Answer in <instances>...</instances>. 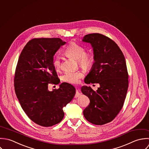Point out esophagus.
I'll list each match as a JSON object with an SVG mask.
<instances>
[{"label":"esophagus","instance_id":"1","mask_svg":"<svg viewBox=\"0 0 149 149\" xmlns=\"http://www.w3.org/2000/svg\"><path fill=\"white\" fill-rule=\"evenodd\" d=\"M81 95V93L79 92L78 90H77V92H76V94L75 95V98H77L78 97H79Z\"/></svg>","mask_w":149,"mask_h":149}]
</instances>
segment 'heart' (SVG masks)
<instances>
[{"mask_svg":"<svg viewBox=\"0 0 149 149\" xmlns=\"http://www.w3.org/2000/svg\"><path fill=\"white\" fill-rule=\"evenodd\" d=\"M64 53L66 55L78 60L79 65L84 68H88L92 65L94 61L93 55L90 53H86V49L82 45L71 42L65 48ZM53 66L56 71L61 68V58L56 56L52 61ZM84 73L81 71H67L62 76L63 81L72 84H77L81 78H83Z\"/></svg>","mask_w":149,"mask_h":149,"instance_id":"b5f03b06","label":"heart"}]
</instances>
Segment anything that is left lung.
Returning <instances> with one entry per match:
<instances>
[{"instance_id": "1", "label": "left lung", "mask_w": 149, "mask_h": 149, "mask_svg": "<svg viewBox=\"0 0 149 149\" xmlns=\"http://www.w3.org/2000/svg\"><path fill=\"white\" fill-rule=\"evenodd\" d=\"M82 41L91 44L94 58L85 82L100 85L96 91L90 86L82 87L90 100L84 115L93 124L103 125L115 119L123 106L128 87L125 60L116 42L103 34H89Z\"/></svg>"}]
</instances>
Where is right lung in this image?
Returning <instances> with one entry per match:
<instances>
[{
	"mask_svg": "<svg viewBox=\"0 0 149 149\" xmlns=\"http://www.w3.org/2000/svg\"><path fill=\"white\" fill-rule=\"evenodd\" d=\"M65 42L59 38L30 40L19 57L14 77V89L21 106L29 118L38 125L51 127L63 119V108L74 98L75 88L63 82L51 91L48 84H58L52 61Z\"/></svg>",
	"mask_w": 149,
	"mask_h": 149,
	"instance_id": "obj_1",
	"label": "right lung"
}]
</instances>
